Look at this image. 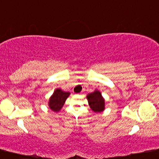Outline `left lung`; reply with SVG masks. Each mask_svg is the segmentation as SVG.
Instances as JSON below:
<instances>
[{
	"mask_svg": "<svg viewBox=\"0 0 159 159\" xmlns=\"http://www.w3.org/2000/svg\"><path fill=\"white\" fill-rule=\"evenodd\" d=\"M88 103L90 105L93 111L95 112H101L104 110V99L102 97L101 93L99 91L95 90L93 93H91L87 95Z\"/></svg>",
	"mask_w": 159,
	"mask_h": 159,
	"instance_id": "obj_1",
	"label": "left lung"
}]
</instances>
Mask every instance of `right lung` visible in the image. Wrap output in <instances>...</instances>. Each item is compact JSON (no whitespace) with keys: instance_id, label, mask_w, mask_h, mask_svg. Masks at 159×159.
<instances>
[{"instance_id":"1","label":"right lung","mask_w":159,"mask_h":159,"mask_svg":"<svg viewBox=\"0 0 159 159\" xmlns=\"http://www.w3.org/2000/svg\"><path fill=\"white\" fill-rule=\"evenodd\" d=\"M70 95V93L64 92L61 89H56L53 94L49 100V107L53 111L58 112L64 106L67 98Z\"/></svg>"}]
</instances>
